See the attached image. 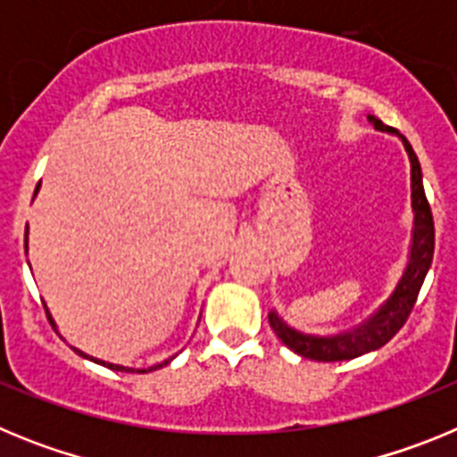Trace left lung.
Masks as SVG:
<instances>
[{"instance_id": "left-lung-1", "label": "left lung", "mask_w": 457, "mask_h": 457, "mask_svg": "<svg viewBox=\"0 0 457 457\" xmlns=\"http://www.w3.org/2000/svg\"><path fill=\"white\" fill-rule=\"evenodd\" d=\"M370 123L382 132H391L394 128L385 125L375 116H369ZM398 135V132H395ZM407 155H410L411 164V210H414V228H411V249H410V261L403 272L401 281L389 295V300L375 311L373 316L366 318L361 325L353 327L350 332H341L337 337H313V334H304L293 329L278 318L277 311H270V327L274 329L281 343L288 345L293 353L302 354L306 359H316V361H345V359L361 357L366 353L382 348L385 343L398 334L405 320L410 318L414 302L419 297V290L423 286L430 263H433L435 253V224H433V212H430V204L423 192V179H421V164H419L417 153L411 151L410 141L403 135Z\"/></svg>"}]
</instances>
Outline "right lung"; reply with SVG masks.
I'll return each instance as SVG.
<instances>
[{
  "instance_id": "1",
  "label": "right lung",
  "mask_w": 457,
  "mask_h": 457,
  "mask_svg": "<svg viewBox=\"0 0 457 457\" xmlns=\"http://www.w3.org/2000/svg\"><path fill=\"white\" fill-rule=\"evenodd\" d=\"M46 313H47V320H50V325L54 327V332H56V325H54V320H52V316H50V311H47V306H46ZM75 350V353L79 354V357H87V359H91V361H96V364H100V366H107V369H112V370H125V373H128V370H130V373H135V369H125V366H119V364H109V361H100V359H96V357H88V354H84L82 350H78V348H72ZM173 359V357H171ZM171 359H167V361H162V364H157V366H151V369L148 370H155V369H162L164 364H169V361H171ZM146 369H137V373H148Z\"/></svg>"
}]
</instances>
